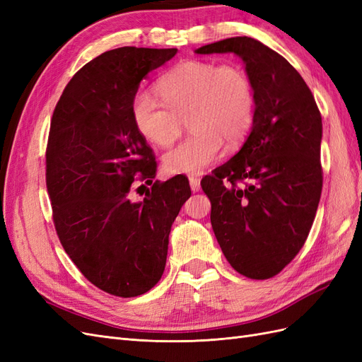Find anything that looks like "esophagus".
Segmentation results:
<instances>
[{
	"instance_id": "34e87169",
	"label": "esophagus",
	"mask_w": 362,
	"mask_h": 362,
	"mask_svg": "<svg viewBox=\"0 0 362 362\" xmlns=\"http://www.w3.org/2000/svg\"><path fill=\"white\" fill-rule=\"evenodd\" d=\"M189 182H190L192 192H199V189H201V180L198 177H189Z\"/></svg>"
}]
</instances>
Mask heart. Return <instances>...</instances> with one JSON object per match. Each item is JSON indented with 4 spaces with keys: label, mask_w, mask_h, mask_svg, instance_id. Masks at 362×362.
<instances>
[{
    "label": "heart",
    "mask_w": 362,
    "mask_h": 362,
    "mask_svg": "<svg viewBox=\"0 0 362 362\" xmlns=\"http://www.w3.org/2000/svg\"><path fill=\"white\" fill-rule=\"evenodd\" d=\"M161 100L136 93L131 116L139 133L158 146H169L189 116L193 129L163 157L169 173H201L222 154L223 141L237 146L255 119V92L238 64L190 60L180 63L158 83Z\"/></svg>",
    "instance_id": "heart-1"
}]
</instances>
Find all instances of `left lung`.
Instances as JSON below:
<instances>
[{"instance_id":"obj_1","label":"left lung","mask_w":362,"mask_h":362,"mask_svg":"<svg viewBox=\"0 0 362 362\" xmlns=\"http://www.w3.org/2000/svg\"><path fill=\"white\" fill-rule=\"evenodd\" d=\"M194 52H234L254 86L250 134L201 185L229 264L250 279H269L299 254L314 222L323 185L322 116L300 74L259 40L229 37Z\"/></svg>"}]
</instances>
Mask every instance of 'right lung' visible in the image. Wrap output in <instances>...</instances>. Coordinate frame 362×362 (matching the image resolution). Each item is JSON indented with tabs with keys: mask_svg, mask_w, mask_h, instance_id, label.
<instances>
[{
	"mask_svg": "<svg viewBox=\"0 0 362 362\" xmlns=\"http://www.w3.org/2000/svg\"><path fill=\"white\" fill-rule=\"evenodd\" d=\"M177 51L101 54L72 76L51 119L47 189L60 243L86 279L119 298L160 281L172 223L192 194L182 175L152 182L157 161L131 116L140 81ZM136 174L153 184L137 203L130 201Z\"/></svg>",
	"mask_w": 362,
	"mask_h": 362,
	"instance_id": "obj_1",
	"label": "right lung"
}]
</instances>
